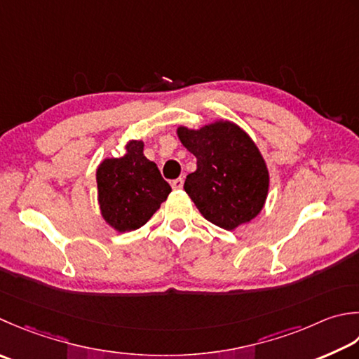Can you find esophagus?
<instances>
[{"label":"esophagus","mask_w":359,"mask_h":359,"mask_svg":"<svg viewBox=\"0 0 359 359\" xmlns=\"http://www.w3.org/2000/svg\"><path fill=\"white\" fill-rule=\"evenodd\" d=\"M171 187H172V189H182V188H184V179L179 177V179L172 180L171 182Z\"/></svg>","instance_id":"34e87169"}]
</instances>
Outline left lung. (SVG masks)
<instances>
[{
    "mask_svg": "<svg viewBox=\"0 0 359 359\" xmlns=\"http://www.w3.org/2000/svg\"><path fill=\"white\" fill-rule=\"evenodd\" d=\"M177 135L198 158L184 188L201 215L224 230L254 219L269 189V171L254 140L222 119L198 130L180 126Z\"/></svg>",
    "mask_w": 359,
    "mask_h": 359,
    "instance_id": "8db88e82",
    "label": "left lung"
}]
</instances>
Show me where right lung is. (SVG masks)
Returning <instances> with one entry per match:
<instances>
[{
  "mask_svg": "<svg viewBox=\"0 0 359 359\" xmlns=\"http://www.w3.org/2000/svg\"><path fill=\"white\" fill-rule=\"evenodd\" d=\"M143 147V142L132 140L123 157L105 158L96 170L101 215L118 231L144 226L171 193L157 165L144 157Z\"/></svg>",
  "mask_w": 359,
  "mask_h": 359,
  "instance_id": "right-lung-1",
  "label": "right lung"
}]
</instances>
